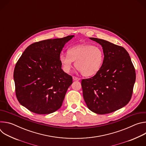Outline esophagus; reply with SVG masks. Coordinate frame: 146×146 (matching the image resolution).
<instances>
[{
	"mask_svg": "<svg viewBox=\"0 0 146 146\" xmlns=\"http://www.w3.org/2000/svg\"><path fill=\"white\" fill-rule=\"evenodd\" d=\"M73 80H74V81H79V80H80V78H78V77H76V76H73Z\"/></svg>",
	"mask_w": 146,
	"mask_h": 146,
	"instance_id": "esophagus-1",
	"label": "esophagus"
}]
</instances>
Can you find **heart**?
<instances>
[{"instance_id":"heart-1","label":"heart","mask_w":146,"mask_h":146,"mask_svg":"<svg viewBox=\"0 0 146 146\" xmlns=\"http://www.w3.org/2000/svg\"><path fill=\"white\" fill-rule=\"evenodd\" d=\"M59 60L65 72L70 71L75 61V66L81 74L88 77L95 75L100 70L104 61V53L99 46L79 44L70 47L68 54H61Z\"/></svg>"}]
</instances>
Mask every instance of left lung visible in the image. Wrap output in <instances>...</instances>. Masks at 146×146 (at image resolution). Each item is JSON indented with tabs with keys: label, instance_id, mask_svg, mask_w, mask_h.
I'll return each instance as SVG.
<instances>
[{
	"label": "left lung",
	"instance_id": "left-lung-1",
	"mask_svg": "<svg viewBox=\"0 0 146 146\" xmlns=\"http://www.w3.org/2000/svg\"><path fill=\"white\" fill-rule=\"evenodd\" d=\"M90 39L102 46L105 57L97 74L82 80L83 97L92 111L99 114L110 113L130 101L136 80L135 69L123 47L103 39Z\"/></svg>",
	"mask_w": 146,
	"mask_h": 146
}]
</instances>
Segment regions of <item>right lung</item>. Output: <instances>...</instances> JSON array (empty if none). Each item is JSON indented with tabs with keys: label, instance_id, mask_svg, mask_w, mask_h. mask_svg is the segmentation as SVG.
<instances>
[{
	"label": "right lung",
	"instance_id": "1",
	"mask_svg": "<svg viewBox=\"0 0 146 146\" xmlns=\"http://www.w3.org/2000/svg\"><path fill=\"white\" fill-rule=\"evenodd\" d=\"M73 36L34 43L18 60L14 70L15 95L31 111L47 114L61 107L73 78L62 69L59 56Z\"/></svg>",
	"mask_w": 146,
	"mask_h": 146
}]
</instances>
